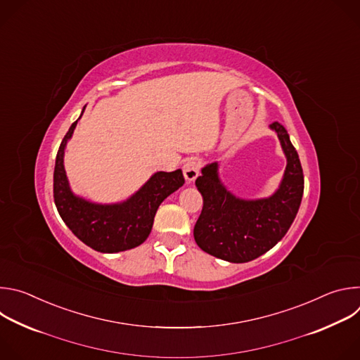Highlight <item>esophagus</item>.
<instances>
[{
    "label": "esophagus",
    "mask_w": 360,
    "mask_h": 360,
    "mask_svg": "<svg viewBox=\"0 0 360 360\" xmlns=\"http://www.w3.org/2000/svg\"><path fill=\"white\" fill-rule=\"evenodd\" d=\"M200 171V161L198 160H189L185 165H184V176L186 179V182H193Z\"/></svg>",
    "instance_id": "34e87169"
}]
</instances>
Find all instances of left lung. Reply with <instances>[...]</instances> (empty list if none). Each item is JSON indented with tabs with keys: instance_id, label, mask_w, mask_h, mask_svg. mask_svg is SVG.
<instances>
[{
	"instance_id": "8db88e82",
	"label": "left lung",
	"mask_w": 360,
	"mask_h": 360,
	"mask_svg": "<svg viewBox=\"0 0 360 360\" xmlns=\"http://www.w3.org/2000/svg\"><path fill=\"white\" fill-rule=\"evenodd\" d=\"M279 138L286 168L278 189L268 198L243 199L233 195L219 178V164L202 168L195 185L203 208L193 228L198 246L215 258L243 264L272 249L290 228L303 195L299 155L283 125H269Z\"/></svg>"
}]
</instances>
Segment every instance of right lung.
<instances>
[{
  "instance_id": "right-lung-1",
  "label": "right lung",
  "mask_w": 360,
  "mask_h": 360,
  "mask_svg": "<svg viewBox=\"0 0 360 360\" xmlns=\"http://www.w3.org/2000/svg\"><path fill=\"white\" fill-rule=\"evenodd\" d=\"M85 107L78 120H81ZM78 120L64 136L54 169V200L60 217L72 233L94 250L115 253L139 246L150 233L160 205L184 184L181 169L155 172L128 199L96 203L72 192L64 168V153Z\"/></svg>"
}]
</instances>
